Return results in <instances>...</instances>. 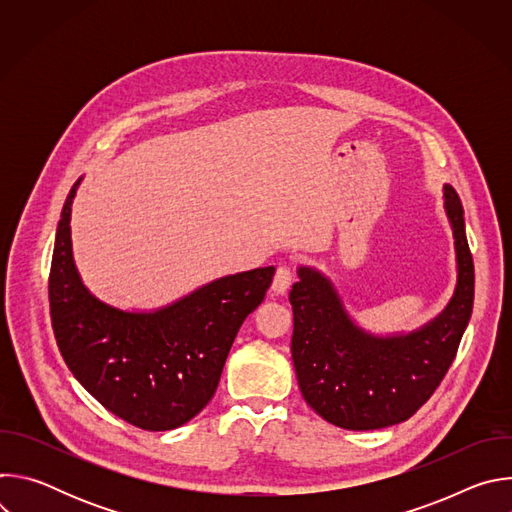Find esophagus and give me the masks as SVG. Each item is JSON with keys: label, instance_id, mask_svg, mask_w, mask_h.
<instances>
[{"label": "esophagus", "instance_id": "obj_1", "mask_svg": "<svg viewBox=\"0 0 512 512\" xmlns=\"http://www.w3.org/2000/svg\"><path fill=\"white\" fill-rule=\"evenodd\" d=\"M289 285H291V271H289V267H287V265H279V267H277V271H275L273 283H271L273 294L283 296L285 291L289 289Z\"/></svg>", "mask_w": 512, "mask_h": 512}]
</instances>
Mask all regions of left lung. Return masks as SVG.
<instances>
[{"label": "left lung", "instance_id": "1", "mask_svg": "<svg viewBox=\"0 0 512 512\" xmlns=\"http://www.w3.org/2000/svg\"><path fill=\"white\" fill-rule=\"evenodd\" d=\"M454 235L456 287L446 308L411 332L375 334L346 310L334 283L300 265L289 291L294 308L291 358L306 403L328 423L369 431L407 421L446 377L474 306V261L464 208L444 184Z\"/></svg>", "mask_w": 512, "mask_h": 512}]
</instances>
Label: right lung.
<instances>
[{"instance_id":"right-lung-1","label":"right lung","mask_w":512,"mask_h":512,"mask_svg":"<svg viewBox=\"0 0 512 512\" xmlns=\"http://www.w3.org/2000/svg\"><path fill=\"white\" fill-rule=\"evenodd\" d=\"M70 188L56 227L48 298L56 344L75 379L113 415L166 431L212 399L233 340L263 302L275 267L212 279L156 310H123L83 283L72 255Z\"/></svg>"}]
</instances>
